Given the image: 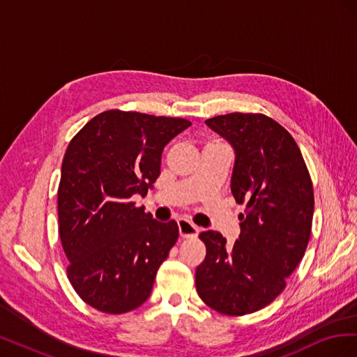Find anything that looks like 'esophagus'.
I'll list each match as a JSON object with an SVG mask.
<instances>
[{"label": "esophagus", "instance_id": "1", "mask_svg": "<svg viewBox=\"0 0 357 357\" xmlns=\"http://www.w3.org/2000/svg\"><path fill=\"white\" fill-rule=\"evenodd\" d=\"M177 223H178L180 235L183 236V238H193V236H197L198 232H199L198 226L193 225V223H192L190 220H188V219H178Z\"/></svg>", "mask_w": 357, "mask_h": 357}]
</instances>
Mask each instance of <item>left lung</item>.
<instances>
[{"instance_id": "1", "label": "left lung", "mask_w": 357, "mask_h": 357, "mask_svg": "<svg viewBox=\"0 0 357 357\" xmlns=\"http://www.w3.org/2000/svg\"><path fill=\"white\" fill-rule=\"evenodd\" d=\"M231 144V192L241 234L234 245L218 231H204L207 247L195 271L197 290L213 310L250 314L282 294L305 253L314 195L304 158L286 129L265 114L231 113L205 121Z\"/></svg>"}]
</instances>
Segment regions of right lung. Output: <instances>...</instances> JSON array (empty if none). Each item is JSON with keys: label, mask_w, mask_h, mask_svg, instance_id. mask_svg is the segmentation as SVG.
I'll list each match as a JSON object with an SVG mask.
<instances>
[{"label": "right lung", "mask_w": 357, "mask_h": 357, "mask_svg": "<svg viewBox=\"0 0 357 357\" xmlns=\"http://www.w3.org/2000/svg\"><path fill=\"white\" fill-rule=\"evenodd\" d=\"M189 126L180 117L109 110L68 144L58 189L59 236L70 282L91 307L122 314L152 294L178 226L158 222L131 198L153 188L165 146Z\"/></svg>", "instance_id": "obj_1"}]
</instances>
